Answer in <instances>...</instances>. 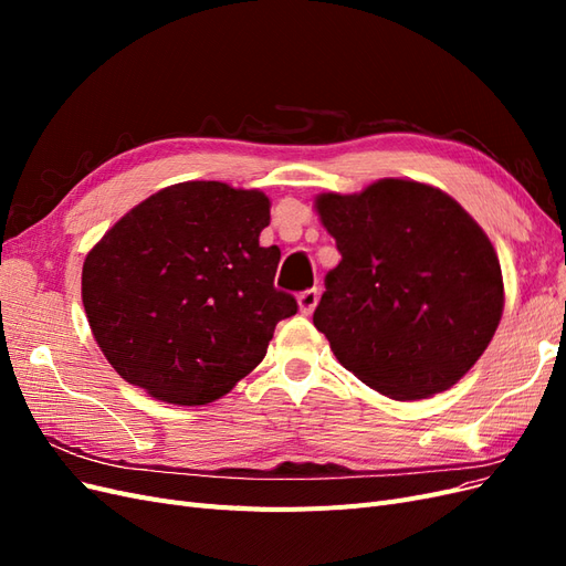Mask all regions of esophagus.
<instances>
[{
    "instance_id": "obj_1",
    "label": "esophagus",
    "mask_w": 566,
    "mask_h": 566,
    "mask_svg": "<svg viewBox=\"0 0 566 566\" xmlns=\"http://www.w3.org/2000/svg\"><path fill=\"white\" fill-rule=\"evenodd\" d=\"M297 304H300V314H304V316L314 314L316 304H318V290L316 287L304 290V293H300V297H297Z\"/></svg>"
}]
</instances>
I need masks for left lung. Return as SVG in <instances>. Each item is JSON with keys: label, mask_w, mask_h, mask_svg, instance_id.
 Here are the masks:
<instances>
[{"label": "left lung", "mask_w": 566, "mask_h": 566, "mask_svg": "<svg viewBox=\"0 0 566 566\" xmlns=\"http://www.w3.org/2000/svg\"><path fill=\"white\" fill-rule=\"evenodd\" d=\"M316 212L342 254L314 312L337 361L397 401L453 387L503 316L501 262L482 227L410 179L321 193Z\"/></svg>", "instance_id": "1"}]
</instances>
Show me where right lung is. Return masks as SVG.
I'll use <instances>...</instances> for the list:
<instances>
[{"label":"right lung","instance_id":"add662e5","mask_svg":"<svg viewBox=\"0 0 566 566\" xmlns=\"http://www.w3.org/2000/svg\"><path fill=\"white\" fill-rule=\"evenodd\" d=\"M269 198L221 181L167 186L90 250L82 304L119 378L177 406L210 403L262 361L276 323L297 314L262 248Z\"/></svg>","mask_w":566,"mask_h":566}]
</instances>
